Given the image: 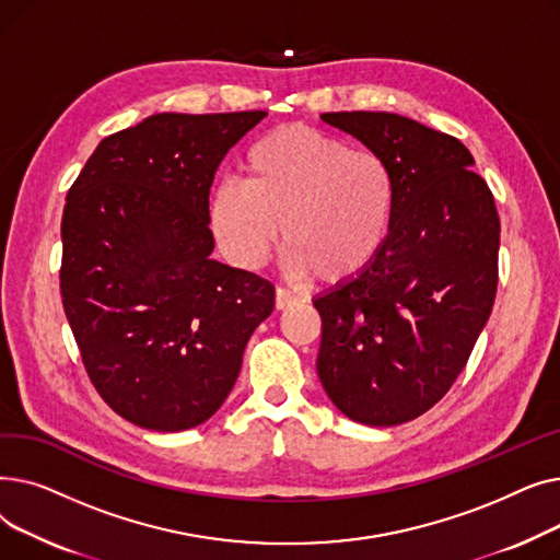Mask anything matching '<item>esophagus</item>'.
I'll return each instance as SVG.
<instances>
[{"instance_id": "34e87169", "label": "esophagus", "mask_w": 560, "mask_h": 560, "mask_svg": "<svg viewBox=\"0 0 560 560\" xmlns=\"http://www.w3.org/2000/svg\"><path fill=\"white\" fill-rule=\"evenodd\" d=\"M298 302H300V298L290 295V292H288L285 288H277V300H275L277 311H285V308H290L292 304H298Z\"/></svg>"}]
</instances>
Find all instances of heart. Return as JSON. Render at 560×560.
Returning <instances> with one entry per match:
<instances>
[{"label": "heart", "mask_w": 560, "mask_h": 560, "mask_svg": "<svg viewBox=\"0 0 560 560\" xmlns=\"http://www.w3.org/2000/svg\"><path fill=\"white\" fill-rule=\"evenodd\" d=\"M241 172V184H218L206 203L215 243L238 268H262L281 231L288 268L325 283L361 277L384 252L397 186L378 152L283 125L249 144Z\"/></svg>", "instance_id": "heart-1"}]
</instances>
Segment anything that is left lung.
I'll list each match as a JSON object with an SVG mask.
<instances>
[{
	"mask_svg": "<svg viewBox=\"0 0 560 560\" xmlns=\"http://www.w3.org/2000/svg\"><path fill=\"white\" fill-rule=\"evenodd\" d=\"M322 120L388 161L397 203L381 256L313 300L322 317L317 376L349 420L404 424L447 395L490 317L494 197L454 136L381 110Z\"/></svg>",
	"mask_w": 560,
	"mask_h": 560,
	"instance_id": "obj_1",
	"label": "left lung"
}]
</instances>
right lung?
I'll return each instance as SVG.
<instances>
[{
  "instance_id": "add662e5",
  "label": "right lung",
  "mask_w": 560,
  "mask_h": 560,
  "mask_svg": "<svg viewBox=\"0 0 560 560\" xmlns=\"http://www.w3.org/2000/svg\"><path fill=\"white\" fill-rule=\"evenodd\" d=\"M265 115H150L104 138L68 192L63 308L95 390L136 427L209 420L275 308L268 279L211 256L206 222L222 159Z\"/></svg>"
}]
</instances>
